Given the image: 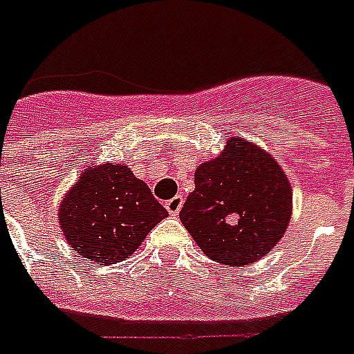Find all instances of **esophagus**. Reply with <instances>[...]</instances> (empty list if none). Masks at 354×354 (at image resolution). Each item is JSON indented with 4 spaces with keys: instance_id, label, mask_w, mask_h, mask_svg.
Masks as SVG:
<instances>
[{
    "instance_id": "1",
    "label": "esophagus",
    "mask_w": 354,
    "mask_h": 354,
    "mask_svg": "<svg viewBox=\"0 0 354 354\" xmlns=\"http://www.w3.org/2000/svg\"><path fill=\"white\" fill-rule=\"evenodd\" d=\"M180 207H183V196H175L169 201H166V209L171 216H175L180 211Z\"/></svg>"
}]
</instances>
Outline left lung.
I'll return each mask as SVG.
<instances>
[{"label": "left lung", "instance_id": "1", "mask_svg": "<svg viewBox=\"0 0 354 354\" xmlns=\"http://www.w3.org/2000/svg\"><path fill=\"white\" fill-rule=\"evenodd\" d=\"M179 216L212 261L243 267L280 243L293 209L288 175L270 153L231 138L222 155L201 164Z\"/></svg>", "mask_w": 354, "mask_h": 354}]
</instances>
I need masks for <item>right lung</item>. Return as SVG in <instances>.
Instances as JSON below:
<instances>
[{"label": "right lung", "mask_w": 354, "mask_h": 354, "mask_svg": "<svg viewBox=\"0 0 354 354\" xmlns=\"http://www.w3.org/2000/svg\"><path fill=\"white\" fill-rule=\"evenodd\" d=\"M166 216L151 188L124 164L87 166L59 205L66 243L98 265L124 261Z\"/></svg>", "instance_id": "add662e5"}]
</instances>
